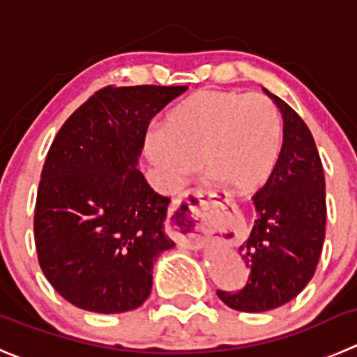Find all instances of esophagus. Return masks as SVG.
<instances>
[{"label": "esophagus", "mask_w": 357, "mask_h": 357, "mask_svg": "<svg viewBox=\"0 0 357 357\" xmlns=\"http://www.w3.org/2000/svg\"><path fill=\"white\" fill-rule=\"evenodd\" d=\"M204 197H208V192L204 188H194L188 190L178 201L174 202L171 209V220H169V231H171V236L176 239L179 246L190 250H197L204 245V239L201 238L197 232V227H192L190 225V209H192V204H195L197 201H202Z\"/></svg>", "instance_id": "1"}]
</instances>
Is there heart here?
<instances>
[{
	"label": "heart",
	"instance_id": "1",
	"mask_svg": "<svg viewBox=\"0 0 357 357\" xmlns=\"http://www.w3.org/2000/svg\"><path fill=\"white\" fill-rule=\"evenodd\" d=\"M282 146L275 103L261 93L202 89L176 105L144 148L163 185L176 190L204 163L213 179L254 192L273 174Z\"/></svg>",
	"mask_w": 357,
	"mask_h": 357
}]
</instances>
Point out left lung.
Listing matches in <instances>:
<instances>
[{"instance_id":"obj_1","label":"left lung","mask_w":357,"mask_h":357,"mask_svg":"<svg viewBox=\"0 0 357 357\" xmlns=\"http://www.w3.org/2000/svg\"><path fill=\"white\" fill-rule=\"evenodd\" d=\"M264 89L284 119L275 171L254 195L257 211L239 255L250 269L238 292L216 291L232 310L259 314L294 299L314 276L326 234V181L312 132L298 112Z\"/></svg>"}]
</instances>
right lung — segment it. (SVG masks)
I'll use <instances>...</instances> for the list:
<instances>
[{
  "label": "right lung",
  "instance_id": "add662e5",
  "mask_svg": "<svg viewBox=\"0 0 357 357\" xmlns=\"http://www.w3.org/2000/svg\"><path fill=\"white\" fill-rule=\"evenodd\" d=\"M188 86H107L52 141L35 206V245L49 284L95 314L149 298L153 264L171 250L167 208L137 169L149 121Z\"/></svg>",
  "mask_w": 357,
  "mask_h": 357
}]
</instances>
